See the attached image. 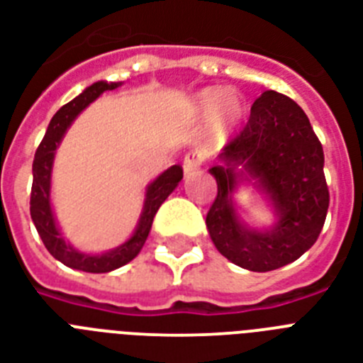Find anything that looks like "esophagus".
<instances>
[{
    "mask_svg": "<svg viewBox=\"0 0 363 363\" xmlns=\"http://www.w3.org/2000/svg\"><path fill=\"white\" fill-rule=\"evenodd\" d=\"M205 156L199 151H190L186 156H184V162H182V169H184V175H191L196 173L199 167H201Z\"/></svg>",
    "mask_w": 363,
    "mask_h": 363,
    "instance_id": "esophagus-1",
    "label": "esophagus"
}]
</instances>
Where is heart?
<instances>
[{"mask_svg": "<svg viewBox=\"0 0 363 363\" xmlns=\"http://www.w3.org/2000/svg\"><path fill=\"white\" fill-rule=\"evenodd\" d=\"M201 108L207 113H216V111H225L228 115H235L238 110L237 100L229 95H222L218 91H207L201 96Z\"/></svg>", "mask_w": 363, "mask_h": 363, "instance_id": "heart-1", "label": "heart"}]
</instances>
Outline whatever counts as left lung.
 <instances>
[{"label":"left lung","instance_id":"1","mask_svg":"<svg viewBox=\"0 0 363 363\" xmlns=\"http://www.w3.org/2000/svg\"><path fill=\"white\" fill-rule=\"evenodd\" d=\"M220 158L228 166L211 169L218 194L207 212L208 235L218 252L252 272L276 270L308 252L325 225L330 191L323 145L304 110L278 91H264ZM237 163L258 177L274 201L280 220L272 232H248L236 220L230 191Z\"/></svg>","mask_w":363,"mask_h":363}]
</instances>
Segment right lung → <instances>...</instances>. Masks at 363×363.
I'll return each instance as SVG.
<instances>
[{
    "label": "right lung",
    "instance_id": "add662e5",
    "mask_svg": "<svg viewBox=\"0 0 363 363\" xmlns=\"http://www.w3.org/2000/svg\"><path fill=\"white\" fill-rule=\"evenodd\" d=\"M117 85L119 84L96 82L91 87H87L82 95L76 96L74 100H70L69 104H65L50 121L48 130L44 134L40 145L37 147L33 160V186H31L29 211H31V220H33L35 228H37L38 235L43 238L44 246L57 261H61L67 267L93 274L110 272V270L130 263L132 259L140 253V250L143 248V244L149 237L156 211L160 208L162 203L166 201V197L175 190L179 181L182 179V167L173 166L152 182L149 190H147L145 208H143V214H141L140 225H138L130 240L119 246L117 250H113V252L104 253V255H85V253L76 252V250L65 244L57 228H55L54 214H52V207H50V175H52L54 152L63 134L67 132L70 123L78 117L79 111L85 110L104 91L115 89Z\"/></svg>",
    "mask_w": 363,
    "mask_h": 363
}]
</instances>
